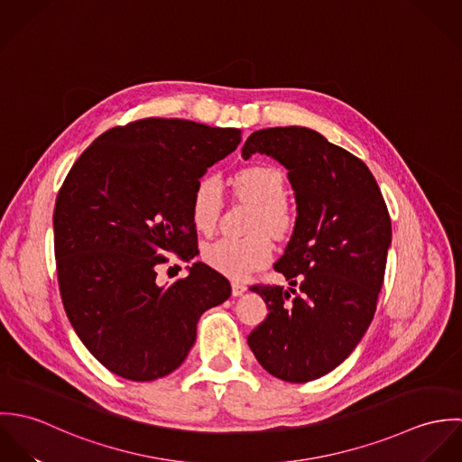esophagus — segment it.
<instances>
[{
  "instance_id": "obj_1",
  "label": "esophagus",
  "mask_w": 462,
  "mask_h": 462,
  "mask_svg": "<svg viewBox=\"0 0 462 462\" xmlns=\"http://www.w3.org/2000/svg\"><path fill=\"white\" fill-rule=\"evenodd\" d=\"M247 291V286L244 284V282H240V281H233L231 282V293H233V297H240L242 293H245Z\"/></svg>"
}]
</instances>
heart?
Listing matches in <instances>:
<instances>
[{
  "label": "heart",
  "instance_id": "heart-1",
  "mask_svg": "<svg viewBox=\"0 0 462 462\" xmlns=\"http://www.w3.org/2000/svg\"><path fill=\"white\" fill-rule=\"evenodd\" d=\"M235 194L254 204L247 236H222L202 247V260L213 270L244 279L270 262L273 244L270 235L284 238L297 226V209L286 198V178L281 169L253 163L233 176ZM222 209L220 181L206 174L199 180L190 199V217L200 233H209Z\"/></svg>",
  "mask_w": 462,
  "mask_h": 462
}]
</instances>
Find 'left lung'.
<instances>
[{
    "label": "left lung",
    "instance_id": "1",
    "mask_svg": "<svg viewBox=\"0 0 462 462\" xmlns=\"http://www.w3.org/2000/svg\"><path fill=\"white\" fill-rule=\"evenodd\" d=\"M262 152L288 169L297 226L273 264L290 281L254 284L268 315L247 343L268 374L310 383L332 372L368 329L384 282L392 220L370 169L320 133L254 132L242 156Z\"/></svg>",
    "mask_w": 462,
    "mask_h": 462
}]
</instances>
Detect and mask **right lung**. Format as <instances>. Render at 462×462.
Here are the masks:
<instances>
[{
    "label": "right lung",
    "mask_w": 462,
    "mask_h": 462,
    "mask_svg": "<svg viewBox=\"0 0 462 462\" xmlns=\"http://www.w3.org/2000/svg\"><path fill=\"white\" fill-rule=\"evenodd\" d=\"M240 140L236 128L149 117L103 133L70 167L53 213L60 297L112 374L169 375L196 343L200 315L229 299V281L208 264L169 286L156 275L171 254H198L194 187Z\"/></svg>",
    "instance_id": "obj_1"
}]
</instances>
